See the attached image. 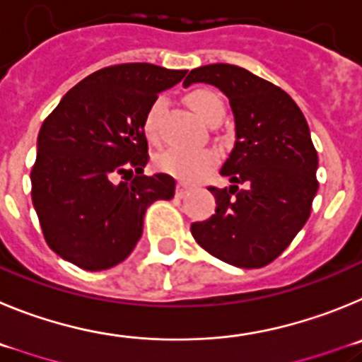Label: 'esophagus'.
Masks as SVG:
<instances>
[{"label": "esophagus", "instance_id": "obj_1", "mask_svg": "<svg viewBox=\"0 0 362 362\" xmlns=\"http://www.w3.org/2000/svg\"><path fill=\"white\" fill-rule=\"evenodd\" d=\"M187 193H189L187 185H184V184L177 185V193H175V194H177V198H184Z\"/></svg>", "mask_w": 362, "mask_h": 362}]
</instances>
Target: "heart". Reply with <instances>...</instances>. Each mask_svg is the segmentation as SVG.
Masks as SVG:
<instances>
[{
	"instance_id": "heart-1",
	"label": "heart",
	"mask_w": 362,
	"mask_h": 362,
	"mask_svg": "<svg viewBox=\"0 0 362 362\" xmlns=\"http://www.w3.org/2000/svg\"><path fill=\"white\" fill-rule=\"evenodd\" d=\"M185 103L204 122L223 117V100L207 88H197L185 95ZM165 108L164 97L153 100L144 117V133L149 141H157V119ZM218 155L209 148H169L158 153L155 164L162 173L171 175L182 182H198L216 165Z\"/></svg>"
}]
</instances>
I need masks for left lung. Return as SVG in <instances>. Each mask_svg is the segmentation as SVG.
Returning <instances> with one entry per match:
<instances>
[{"label":"left lung","mask_w":362,"mask_h":362,"mask_svg":"<svg viewBox=\"0 0 362 362\" xmlns=\"http://www.w3.org/2000/svg\"><path fill=\"white\" fill-rule=\"evenodd\" d=\"M205 83L229 99L236 142L220 175L229 187H209L216 211L191 234L214 258L242 269L274 262L310 216L317 193V151L307 119L276 84L234 64L194 68L184 86Z\"/></svg>","instance_id":"left-lung-1"}]
</instances>
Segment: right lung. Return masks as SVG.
<instances>
[{"mask_svg":"<svg viewBox=\"0 0 362 362\" xmlns=\"http://www.w3.org/2000/svg\"><path fill=\"white\" fill-rule=\"evenodd\" d=\"M185 74L149 63L103 68L45 119L30 173L32 204L48 247L63 259L84 270L119 265L141 240L146 209L175 197L173 177L144 175V117Z\"/></svg>","mask_w":362,"mask_h":362,"instance_id":"obj_1","label":"right lung"}]
</instances>
